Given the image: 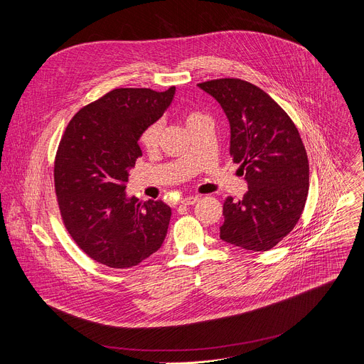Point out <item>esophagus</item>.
<instances>
[{"instance_id":"esophagus-1","label":"esophagus","mask_w":364,"mask_h":364,"mask_svg":"<svg viewBox=\"0 0 364 364\" xmlns=\"http://www.w3.org/2000/svg\"><path fill=\"white\" fill-rule=\"evenodd\" d=\"M198 200H200V197H198V196H190V197H184V198L181 200V204H184V205H190V204L197 203Z\"/></svg>"}]
</instances>
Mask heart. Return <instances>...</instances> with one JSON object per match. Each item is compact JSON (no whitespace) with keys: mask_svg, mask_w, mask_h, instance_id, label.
<instances>
[{"mask_svg":"<svg viewBox=\"0 0 364 364\" xmlns=\"http://www.w3.org/2000/svg\"><path fill=\"white\" fill-rule=\"evenodd\" d=\"M203 117H204V115H201L200 112H196V111L188 112V114L186 115V124H187V127L191 125L193 122L198 121V119L203 118ZM161 131H163L161 122H152L151 125H148V127L142 131V134H141V136H139L141 145H142L145 149H149V151L154 149V148H157V145H159V142H160Z\"/></svg>","mask_w":364,"mask_h":364,"instance_id":"b5f03b06","label":"heart"}]
</instances>
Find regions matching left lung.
<instances>
[{"mask_svg": "<svg viewBox=\"0 0 364 364\" xmlns=\"http://www.w3.org/2000/svg\"><path fill=\"white\" fill-rule=\"evenodd\" d=\"M223 108L230 124V155L247 191L223 203L220 239L246 250L277 246L298 223L309 188V166L288 114L261 87L225 77L198 83Z\"/></svg>", "mask_w": 364, "mask_h": 364, "instance_id": "left-lung-1", "label": "left lung"}]
</instances>
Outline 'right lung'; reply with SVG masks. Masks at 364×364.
<instances>
[{"label": "right lung", "instance_id": "1", "mask_svg": "<svg viewBox=\"0 0 364 364\" xmlns=\"http://www.w3.org/2000/svg\"><path fill=\"white\" fill-rule=\"evenodd\" d=\"M174 93V86L166 92L114 89L83 107L66 127L55 160V190L69 235L95 262L132 268L166 239L170 205L129 198L125 188L142 155V131L163 117Z\"/></svg>", "mask_w": 364, "mask_h": 364}]
</instances>
